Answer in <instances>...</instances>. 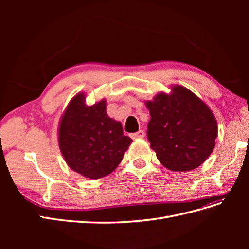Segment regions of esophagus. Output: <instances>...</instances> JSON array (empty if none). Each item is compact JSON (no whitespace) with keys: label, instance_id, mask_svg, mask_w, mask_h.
Listing matches in <instances>:
<instances>
[{"label":"esophagus","instance_id":"obj_1","mask_svg":"<svg viewBox=\"0 0 249 249\" xmlns=\"http://www.w3.org/2000/svg\"><path fill=\"white\" fill-rule=\"evenodd\" d=\"M144 136H145V134H144V132H143V130H139L138 132L131 135V137L133 139H141V138H143Z\"/></svg>","mask_w":249,"mask_h":249}]
</instances>
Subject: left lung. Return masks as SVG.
Here are the masks:
<instances>
[{"mask_svg": "<svg viewBox=\"0 0 249 249\" xmlns=\"http://www.w3.org/2000/svg\"><path fill=\"white\" fill-rule=\"evenodd\" d=\"M170 93L145 101L150 120L147 139L158 160L171 171H189L205 162L215 147L217 120L212 110L191 90L171 85Z\"/></svg>", "mask_w": 249, "mask_h": 249, "instance_id": "left-lung-1", "label": "left lung"}]
</instances>
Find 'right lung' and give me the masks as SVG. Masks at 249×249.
Returning <instances> with one entry per match:
<instances>
[{
	"label": "right lung",
	"mask_w": 249,
	"mask_h": 249,
	"mask_svg": "<svg viewBox=\"0 0 249 249\" xmlns=\"http://www.w3.org/2000/svg\"><path fill=\"white\" fill-rule=\"evenodd\" d=\"M106 107V99L87 105L85 92H79L60 117V152L70 168L86 178L100 179L114 171L133 141Z\"/></svg>",
	"instance_id": "1"
}]
</instances>
